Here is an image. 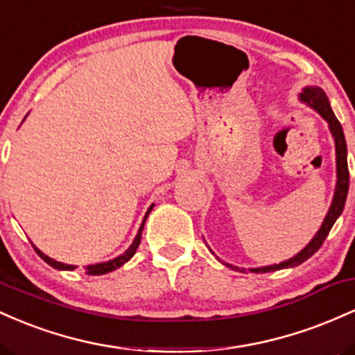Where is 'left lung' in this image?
<instances>
[{
	"instance_id": "obj_1",
	"label": "left lung",
	"mask_w": 355,
	"mask_h": 355,
	"mask_svg": "<svg viewBox=\"0 0 355 355\" xmlns=\"http://www.w3.org/2000/svg\"><path fill=\"white\" fill-rule=\"evenodd\" d=\"M299 100L302 103L311 107L312 110H315L319 115L327 121L329 130H331L334 144H336V170H337V180H336V190H334V197H332V203L329 207L327 215H325L324 222H322L320 229L317 230V234L313 235L311 242L305 245L299 254H295L291 259L284 260L280 263H274V266H263V267H254L248 268L250 272H255V274H266V272H275L280 270V268H292L304 263L305 260L311 259V257L319 250L324 240L327 239L329 232L336 223V220L340 217L342 210H344L345 200H347V191H349V168H347V144H345V137H344V130H342V125L339 123L336 115H334L332 108H331V101H329L327 95L320 87H305L302 92L299 93ZM211 252V250H210ZM218 262L222 260L218 259ZM223 266L232 268V270H239L243 272L245 268H240L232 266V263L222 262Z\"/></svg>"
}]
</instances>
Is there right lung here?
Wrapping results in <instances>:
<instances>
[{
	"mask_svg": "<svg viewBox=\"0 0 355 355\" xmlns=\"http://www.w3.org/2000/svg\"><path fill=\"white\" fill-rule=\"evenodd\" d=\"M153 207H155V203H152V205L148 207V210H146V214H145V217H144V222H141L140 229H138V232H137V237L133 239L132 245H130L128 248H126V250L123 252V254H121V255H118V257H115V259H112V260H107V262L93 263V266H87V267H85V270H87V274H88V275H103V274H108V272H113V270H116L118 267H121V266H123V263L128 262V260L132 259L133 255H135L137 248H138V245H140V240H141V232H144V227H145L146 217H148V214H150V211L153 210ZM33 247H35V245H33ZM35 250H36V254H38L40 257H42V259L44 260V262L48 263V266H51L53 268H56V270H75V268H76V266H68V263L58 262V260L51 259V257H48L46 254H43V252L40 250L38 247H35Z\"/></svg>",
	"mask_w": 355,
	"mask_h": 355,
	"instance_id": "1",
	"label": "right lung"
}]
</instances>
